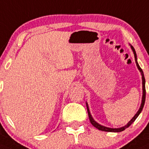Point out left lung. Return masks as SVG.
<instances>
[{
	"mask_svg": "<svg viewBox=\"0 0 149 149\" xmlns=\"http://www.w3.org/2000/svg\"><path fill=\"white\" fill-rule=\"evenodd\" d=\"M130 47H131V49L134 52V57H135V61H136V64L137 66V68L139 69V72L141 73V75H142V81H143V97H142V103H141V105L140 107H139V110L138 112L136 113L135 116L133 117L131 120L129 121L127 124L124 127H119V128H110V127H107L105 126H103V125H100V124H98L97 122L94 121V118H92L91 115L90 113V111H89V109L88 107V103H86V107H87V110H88V117H89V120H90L91 123V125H93L94 127H95L96 128H97L98 130H102V131H107V132H121L123 131V130H125V129L127 128L128 127H130V125H132V123L134 122L136 119V118L139 116V115L140 114V112H142L143 110V107H144V104H145V101H146V79H145V77H144V73H143V70L141 69L140 67H139V64H138V62H137V57H136V53L135 49H134V48L130 45Z\"/></svg>",
	"mask_w": 149,
	"mask_h": 149,
	"instance_id": "obj_1",
	"label": "left lung"
}]
</instances>
